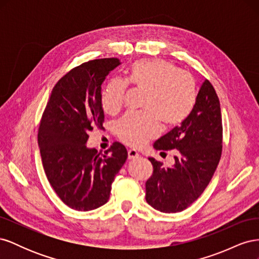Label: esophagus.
I'll return each mask as SVG.
<instances>
[{
	"label": "esophagus",
	"mask_w": 259,
	"mask_h": 259,
	"mask_svg": "<svg viewBox=\"0 0 259 259\" xmlns=\"http://www.w3.org/2000/svg\"><path fill=\"white\" fill-rule=\"evenodd\" d=\"M127 154H128V159H130V160L136 159V158H138V156H139V153L135 150V149H130Z\"/></svg>",
	"instance_id": "34e87169"
}]
</instances>
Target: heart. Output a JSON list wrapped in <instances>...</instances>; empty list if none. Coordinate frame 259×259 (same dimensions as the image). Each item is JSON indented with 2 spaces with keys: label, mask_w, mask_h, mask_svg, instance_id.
<instances>
[{
  "label": "heart",
  "mask_w": 259,
  "mask_h": 259,
  "mask_svg": "<svg viewBox=\"0 0 259 259\" xmlns=\"http://www.w3.org/2000/svg\"><path fill=\"white\" fill-rule=\"evenodd\" d=\"M128 83L146 89L142 112L131 111L116 122V135L123 143L142 147L158 136L161 122L176 126L190 114L195 104L197 92L192 77L178 66L163 59H143L132 65ZM128 83L113 77L100 93L104 111L114 114L124 104Z\"/></svg>",
  "instance_id": "obj_1"
}]
</instances>
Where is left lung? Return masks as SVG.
<instances>
[{"label":"left lung","mask_w":259,"mask_h":259,"mask_svg":"<svg viewBox=\"0 0 259 259\" xmlns=\"http://www.w3.org/2000/svg\"><path fill=\"white\" fill-rule=\"evenodd\" d=\"M156 150L177 149L175 164L164 167L149 158L153 173L146 182V201L163 213H178L205 190L223 151L221 104L213 85L202 83L190 114L153 144Z\"/></svg>","instance_id":"obj_1"}]
</instances>
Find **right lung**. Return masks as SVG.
<instances>
[{
	"instance_id": "add662e5",
	"label": "right lung",
	"mask_w": 259,
	"mask_h": 259,
	"mask_svg": "<svg viewBox=\"0 0 259 259\" xmlns=\"http://www.w3.org/2000/svg\"><path fill=\"white\" fill-rule=\"evenodd\" d=\"M120 64L119 58H101L70 70L54 86L38 126L46 177L60 200L75 210L107 203L114 176L127 159L126 148L117 142L104 153L86 147L89 133L104 128L101 84Z\"/></svg>"
}]
</instances>
